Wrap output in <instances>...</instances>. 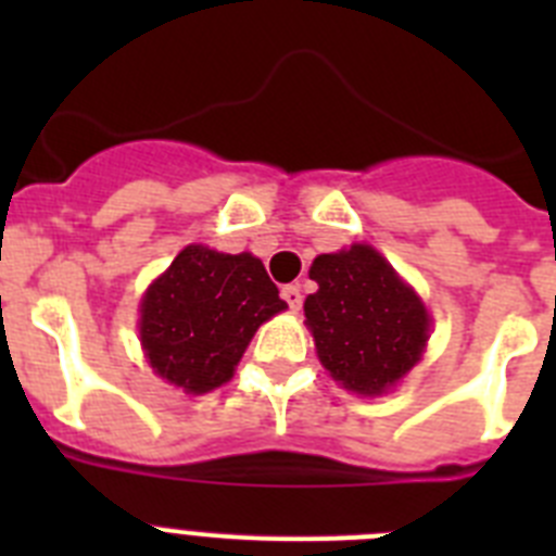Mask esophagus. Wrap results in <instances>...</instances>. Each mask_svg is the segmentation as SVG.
<instances>
[{
    "label": "esophagus",
    "mask_w": 556,
    "mask_h": 556,
    "mask_svg": "<svg viewBox=\"0 0 556 556\" xmlns=\"http://www.w3.org/2000/svg\"><path fill=\"white\" fill-rule=\"evenodd\" d=\"M281 298L289 303V308H292V312H301L303 292H301V287H298V283H287V287L281 289Z\"/></svg>",
    "instance_id": "1"
}]
</instances>
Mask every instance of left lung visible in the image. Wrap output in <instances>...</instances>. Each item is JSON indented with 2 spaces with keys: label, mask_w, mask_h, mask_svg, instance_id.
Here are the masks:
<instances>
[{
  "label": "left lung",
  "mask_w": 556,
  "mask_h": 556,
  "mask_svg": "<svg viewBox=\"0 0 556 556\" xmlns=\"http://www.w3.org/2000/svg\"><path fill=\"white\" fill-rule=\"evenodd\" d=\"M317 292L303 303L323 367L358 395H378L424 353L429 314L395 269L367 244L317 255Z\"/></svg>",
  "instance_id": "8db88e82"
}]
</instances>
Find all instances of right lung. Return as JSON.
<instances>
[{"label":"right lung","mask_w":556,"mask_h":556,"mask_svg":"<svg viewBox=\"0 0 556 556\" xmlns=\"http://www.w3.org/2000/svg\"><path fill=\"white\" fill-rule=\"evenodd\" d=\"M283 308L258 258L189 244L147 289L141 345L169 384L208 392L233 376L255 328Z\"/></svg>","instance_id":"obj_1"}]
</instances>
